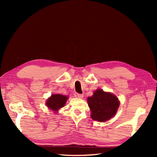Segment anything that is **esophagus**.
Instances as JSON below:
<instances>
[{"mask_svg": "<svg viewBox=\"0 0 157 157\" xmlns=\"http://www.w3.org/2000/svg\"><path fill=\"white\" fill-rule=\"evenodd\" d=\"M84 96V95L82 94H78V93H75V97L78 98H82Z\"/></svg>", "mask_w": 157, "mask_h": 157, "instance_id": "1", "label": "esophagus"}]
</instances>
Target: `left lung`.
Returning <instances> with one entry per match:
<instances>
[{
    "instance_id": "left-lung-1",
    "label": "left lung",
    "mask_w": 157,
    "mask_h": 157,
    "mask_svg": "<svg viewBox=\"0 0 157 157\" xmlns=\"http://www.w3.org/2000/svg\"><path fill=\"white\" fill-rule=\"evenodd\" d=\"M87 101L92 112L90 116L93 120L99 122L110 119L119 107V101L115 95L99 89L94 92L92 96L88 98Z\"/></svg>"
}]
</instances>
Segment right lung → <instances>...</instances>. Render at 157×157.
I'll return each mask as SVG.
<instances>
[{"mask_svg":"<svg viewBox=\"0 0 157 157\" xmlns=\"http://www.w3.org/2000/svg\"><path fill=\"white\" fill-rule=\"evenodd\" d=\"M68 97L61 94H53L47 100L46 105L52 111H57L60 108L64 107Z\"/></svg>","mask_w":157,"mask_h":157,"instance_id":"right-lung-1","label":"right lung"}]
</instances>
